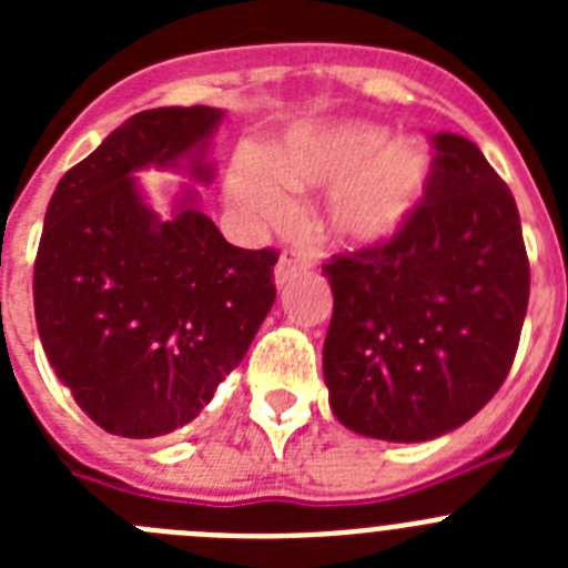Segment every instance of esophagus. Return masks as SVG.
<instances>
[{
  "mask_svg": "<svg viewBox=\"0 0 568 568\" xmlns=\"http://www.w3.org/2000/svg\"><path fill=\"white\" fill-rule=\"evenodd\" d=\"M313 261L307 258L304 253H295V250H284L278 258V264H275V284H284V281L293 278L295 273H301V270H307Z\"/></svg>",
  "mask_w": 568,
  "mask_h": 568,
  "instance_id": "esophagus-1",
  "label": "esophagus"
}]
</instances>
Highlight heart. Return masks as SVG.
Wrapping results in <instances>:
<instances>
[{
    "label": "heart",
    "instance_id": "obj_1",
    "mask_svg": "<svg viewBox=\"0 0 568 568\" xmlns=\"http://www.w3.org/2000/svg\"><path fill=\"white\" fill-rule=\"evenodd\" d=\"M433 155L415 139L386 142L366 122L310 124L273 153L244 148L227 175V202L255 222H284L298 190L329 193L324 230L346 247H375L404 230L424 202Z\"/></svg>",
    "mask_w": 568,
    "mask_h": 568
}]
</instances>
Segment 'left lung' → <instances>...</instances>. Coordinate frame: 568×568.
Returning a JSON list of instances; mask_svg holds the SVG:
<instances>
[{
  "label": "left lung",
  "mask_w": 568,
  "mask_h": 568,
  "mask_svg": "<svg viewBox=\"0 0 568 568\" xmlns=\"http://www.w3.org/2000/svg\"><path fill=\"white\" fill-rule=\"evenodd\" d=\"M433 179L400 233L324 264L335 418L418 444L478 415L509 375L529 304L518 204L478 144L433 135Z\"/></svg>",
  "instance_id": "8db88e82"
}]
</instances>
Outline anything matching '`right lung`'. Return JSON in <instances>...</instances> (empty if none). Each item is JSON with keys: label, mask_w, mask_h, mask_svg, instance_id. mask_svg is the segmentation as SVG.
Returning a JSON list of instances; mask_svg holds the SVG:
<instances>
[{"label": "right lung", "mask_w": 568, "mask_h": 568, "mask_svg": "<svg viewBox=\"0 0 568 568\" xmlns=\"http://www.w3.org/2000/svg\"><path fill=\"white\" fill-rule=\"evenodd\" d=\"M219 108H155L115 128L50 195L33 264L44 355L90 420L122 438L190 424L275 301V250L233 247L187 187L155 213L135 170L210 182Z\"/></svg>", "instance_id": "obj_1"}]
</instances>
